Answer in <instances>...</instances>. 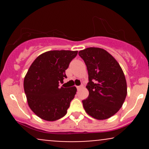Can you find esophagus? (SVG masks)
<instances>
[{
  "label": "esophagus",
  "instance_id": "1",
  "mask_svg": "<svg viewBox=\"0 0 149 149\" xmlns=\"http://www.w3.org/2000/svg\"><path fill=\"white\" fill-rule=\"evenodd\" d=\"M76 88H77V89H78V90H80V89H81L82 88H83V86H81V85H80V86H77Z\"/></svg>",
  "mask_w": 149,
  "mask_h": 149
}]
</instances>
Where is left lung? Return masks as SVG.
I'll list each match as a JSON object with an SVG mask.
<instances>
[{
	"label": "left lung",
	"mask_w": 149,
	"mask_h": 149,
	"mask_svg": "<svg viewBox=\"0 0 149 149\" xmlns=\"http://www.w3.org/2000/svg\"><path fill=\"white\" fill-rule=\"evenodd\" d=\"M78 54L88 71L86 88L89 96L83 101L89 116L97 120L111 118L122 107L127 96V83L123 69L116 59L105 49L88 47Z\"/></svg>",
	"instance_id": "1"
}]
</instances>
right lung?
<instances>
[{
    "mask_svg": "<svg viewBox=\"0 0 149 149\" xmlns=\"http://www.w3.org/2000/svg\"><path fill=\"white\" fill-rule=\"evenodd\" d=\"M78 51L50 50L40 54L26 74L24 88L29 107L37 116L47 121L64 117L74 98L75 86H59L66 78L65 71Z\"/></svg>",
    "mask_w": 149,
    "mask_h": 149,
    "instance_id": "obj_1",
    "label": "right lung"
}]
</instances>
